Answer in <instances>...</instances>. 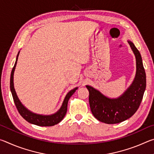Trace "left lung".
<instances>
[{
  "label": "left lung",
  "instance_id": "left-lung-1",
  "mask_svg": "<svg viewBox=\"0 0 154 154\" xmlns=\"http://www.w3.org/2000/svg\"><path fill=\"white\" fill-rule=\"evenodd\" d=\"M137 61V73L134 82L120 97L111 99L94 88L86 85L89 91V103L92 113L101 122L118 124L136 113L141 103L146 88V75L140 52L134 43L128 41Z\"/></svg>",
  "mask_w": 154,
  "mask_h": 154
}]
</instances>
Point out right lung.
I'll return each mask as SVG.
<instances>
[{
    "label": "right lung",
    "mask_w": 154,
    "mask_h": 154,
    "mask_svg": "<svg viewBox=\"0 0 154 154\" xmlns=\"http://www.w3.org/2000/svg\"><path fill=\"white\" fill-rule=\"evenodd\" d=\"M18 55H19V53L17 54L16 61H15L14 66L12 69L11 73V79H10V88H11V92L13 96V98H14V101L15 106H16V108L18 112H19L20 114L21 115V116H22L24 119H26L27 122H28L30 124L37 125V126H52L58 124L59 122H60L62 120V119L64 118L65 115H66L67 111V105L69 98H71V96L75 93L76 90H77V88L71 90L67 94L66 97L64 98L63 104H62L61 108L60 109V110L55 114L51 115V116H42V115H38L32 113V112L28 111L27 109H26L24 105L21 103L14 89V73L15 66H16Z\"/></svg>",
    "instance_id": "obj_1"
}]
</instances>
